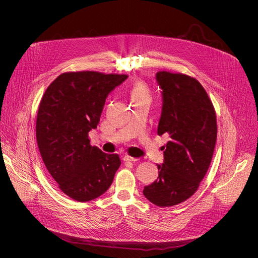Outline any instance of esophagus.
<instances>
[{
    "instance_id": "1",
    "label": "esophagus",
    "mask_w": 258,
    "mask_h": 258,
    "mask_svg": "<svg viewBox=\"0 0 258 258\" xmlns=\"http://www.w3.org/2000/svg\"><path fill=\"white\" fill-rule=\"evenodd\" d=\"M123 161H125V162H135V161H137L138 159L137 158H134V157H131V156H128V155H125V156H123Z\"/></svg>"
}]
</instances>
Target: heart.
Here are the masks:
<instances>
[{"label":"heart","mask_w":258,"mask_h":258,"mask_svg":"<svg viewBox=\"0 0 258 258\" xmlns=\"http://www.w3.org/2000/svg\"><path fill=\"white\" fill-rule=\"evenodd\" d=\"M130 96L133 104L144 102V101H149V98H150L148 88L142 83H137L134 85V87L130 92Z\"/></svg>","instance_id":"1"}]
</instances>
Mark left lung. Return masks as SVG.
Segmentation results:
<instances>
[{"instance_id": "1", "label": "left lung", "mask_w": 258, "mask_h": 258, "mask_svg": "<svg viewBox=\"0 0 258 258\" xmlns=\"http://www.w3.org/2000/svg\"><path fill=\"white\" fill-rule=\"evenodd\" d=\"M162 107L157 134L169 135L162 148L164 160L157 164L158 177L143 194L160 207L189 199L210 165L217 125L213 105L201 84L186 75L158 71Z\"/></svg>"}]
</instances>
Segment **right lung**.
<instances>
[{"label": "right lung", "mask_w": 258, "mask_h": 258, "mask_svg": "<svg viewBox=\"0 0 258 258\" xmlns=\"http://www.w3.org/2000/svg\"><path fill=\"white\" fill-rule=\"evenodd\" d=\"M127 76L96 71L65 72L46 90L36 117V142L60 190L79 202L103 195L121 162L90 145L108 94Z\"/></svg>", "instance_id": "right-lung-1"}]
</instances>
